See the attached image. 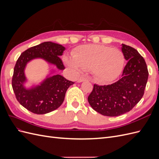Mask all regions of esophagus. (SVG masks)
Returning <instances> with one entry per match:
<instances>
[{"label":"esophagus","mask_w":159,"mask_h":159,"mask_svg":"<svg viewBox=\"0 0 159 159\" xmlns=\"http://www.w3.org/2000/svg\"><path fill=\"white\" fill-rule=\"evenodd\" d=\"M88 80H89L88 78H85V77H80V78L78 80V82L80 83V82H82V81H88Z\"/></svg>","instance_id":"1"}]
</instances>
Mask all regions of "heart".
I'll return each mask as SVG.
<instances>
[{
    "label": "heart",
    "instance_id": "obj_1",
    "mask_svg": "<svg viewBox=\"0 0 159 159\" xmlns=\"http://www.w3.org/2000/svg\"><path fill=\"white\" fill-rule=\"evenodd\" d=\"M72 57L65 59L68 66L76 71L91 70L100 83H108L116 79L125 63L121 50L100 44L81 45L73 51Z\"/></svg>",
    "mask_w": 159,
    "mask_h": 159
}]
</instances>
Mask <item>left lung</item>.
<instances>
[{"label":"left lung","instance_id":"8db88e82","mask_svg":"<svg viewBox=\"0 0 159 159\" xmlns=\"http://www.w3.org/2000/svg\"><path fill=\"white\" fill-rule=\"evenodd\" d=\"M127 63L121 78L107 85L94 84L88 102L96 111L115 117L130 111L141 99L147 83L148 71L143 56L133 48L122 44Z\"/></svg>","mask_w":159,"mask_h":159}]
</instances>
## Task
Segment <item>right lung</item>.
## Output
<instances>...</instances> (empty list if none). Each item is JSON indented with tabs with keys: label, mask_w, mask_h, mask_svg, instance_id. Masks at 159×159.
Listing matches in <instances>:
<instances>
[{
	"label": "right lung",
	"mask_w": 159,
	"mask_h": 159,
	"mask_svg": "<svg viewBox=\"0 0 159 159\" xmlns=\"http://www.w3.org/2000/svg\"><path fill=\"white\" fill-rule=\"evenodd\" d=\"M64 50L61 45L45 42L23 52L17 60L12 79V89L18 102L32 113L45 114L58 108L64 102L67 89L74 82L57 74L47 78L40 85L26 89L23 84L26 81L24 70L26 64L34 58L41 57L59 70H64L65 66L60 56Z\"/></svg>",
	"instance_id": "obj_1"
}]
</instances>
